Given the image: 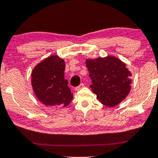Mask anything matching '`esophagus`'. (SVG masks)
<instances>
[{
    "label": "esophagus",
    "instance_id": "34e87169",
    "mask_svg": "<svg viewBox=\"0 0 158 158\" xmlns=\"http://www.w3.org/2000/svg\"><path fill=\"white\" fill-rule=\"evenodd\" d=\"M84 86V84H83V83H81V84H79V85L78 86H77L76 87V88H75V90H76L77 91H79L80 90V89H82V88H83V87Z\"/></svg>",
    "mask_w": 158,
    "mask_h": 158
}]
</instances>
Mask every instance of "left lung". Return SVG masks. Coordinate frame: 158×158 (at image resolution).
<instances>
[{"label": "left lung", "mask_w": 158, "mask_h": 158, "mask_svg": "<svg viewBox=\"0 0 158 158\" xmlns=\"http://www.w3.org/2000/svg\"><path fill=\"white\" fill-rule=\"evenodd\" d=\"M92 79L91 90L102 104L115 106L123 101L131 91L132 74L126 64L116 56L86 60Z\"/></svg>", "instance_id": "1"}]
</instances>
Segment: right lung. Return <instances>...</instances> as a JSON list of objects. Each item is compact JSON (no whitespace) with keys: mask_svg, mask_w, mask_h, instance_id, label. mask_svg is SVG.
<instances>
[{"mask_svg":"<svg viewBox=\"0 0 158 158\" xmlns=\"http://www.w3.org/2000/svg\"><path fill=\"white\" fill-rule=\"evenodd\" d=\"M64 61L57 55H51L34 67L31 83L40 102L47 106H67L73 94L64 79Z\"/></svg>","mask_w":158,"mask_h":158,"instance_id":"1","label":"right lung"}]
</instances>
